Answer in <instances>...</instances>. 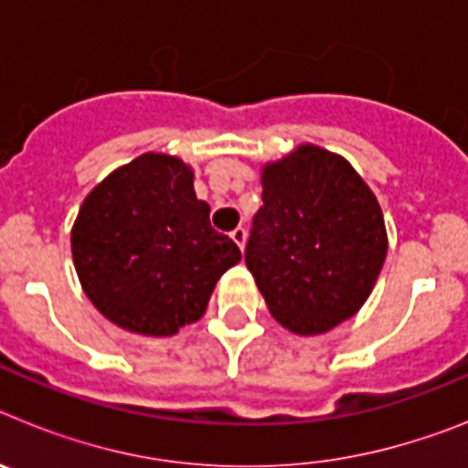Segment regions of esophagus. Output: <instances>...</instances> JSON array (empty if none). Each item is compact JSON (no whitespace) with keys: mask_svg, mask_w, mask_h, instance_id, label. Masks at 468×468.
<instances>
[{"mask_svg":"<svg viewBox=\"0 0 468 468\" xmlns=\"http://www.w3.org/2000/svg\"><path fill=\"white\" fill-rule=\"evenodd\" d=\"M231 239H234V243H237L239 248H246V229H243V227H237V229L231 231Z\"/></svg>","mask_w":468,"mask_h":468,"instance_id":"obj_1","label":"esophagus"}]
</instances>
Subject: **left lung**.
<instances>
[{
  "label": "left lung",
  "mask_w": 468,
  "mask_h": 468,
  "mask_svg": "<svg viewBox=\"0 0 468 468\" xmlns=\"http://www.w3.org/2000/svg\"><path fill=\"white\" fill-rule=\"evenodd\" d=\"M387 246L378 198L340 154L300 144L262 168L246 264L283 328L321 335L354 316L373 292Z\"/></svg>",
  "instance_id": "1"
}]
</instances>
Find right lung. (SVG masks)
I'll return each instance as SVG.
<instances>
[{
    "instance_id": "1",
    "label": "right lung",
    "mask_w": 468,
    "mask_h": 468,
    "mask_svg": "<svg viewBox=\"0 0 468 468\" xmlns=\"http://www.w3.org/2000/svg\"><path fill=\"white\" fill-rule=\"evenodd\" d=\"M194 173L171 154L138 156L90 189L72 227V258L93 307L123 330L176 335L204 316L215 283L241 260L215 231Z\"/></svg>"
}]
</instances>
